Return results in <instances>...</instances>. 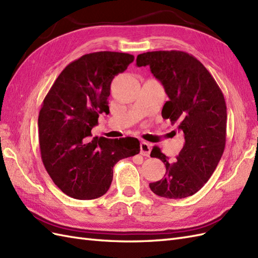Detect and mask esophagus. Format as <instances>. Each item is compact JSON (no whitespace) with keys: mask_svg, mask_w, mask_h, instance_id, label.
Instances as JSON below:
<instances>
[{"mask_svg":"<svg viewBox=\"0 0 258 258\" xmlns=\"http://www.w3.org/2000/svg\"><path fill=\"white\" fill-rule=\"evenodd\" d=\"M140 151H141V154L144 156H149L150 152H151V144L149 142L146 141H142L140 144Z\"/></svg>","mask_w":258,"mask_h":258,"instance_id":"obj_1","label":"esophagus"}]
</instances>
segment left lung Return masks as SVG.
I'll use <instances>...</instances> for the list:
<instances>
[{"mask_svg":"<svg viewBox=\"0 0 258 258\" xmlns=\"http://www.w3.org/2000/svg\"><path fill=\"white\" fill-rule=\"evenodd\" d=\"M137 66H149L164 86L169 99L162 117L176 123L185 139L173 163L160 148L152 149L151 158L164 163L166 173L150 184L151 190L168 199L191 196L211 177L225 148L227 105L222 91L202 62L184 51L141 53Z\"/></svg>","mask_w":258,"mask_h":258,"instance_id":"left-lung-1","label":"left lung"}]
</instances>
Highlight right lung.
Instances as JSON below:
<instances>
[{"mask_svg":"<svg viewBox=\"0 0 258 258\" xmlns=\"http://www.w3.org/2000/svg\"><path fill=\"white\" fill-rule=\"evenodd\" d=\"M129 53L99 51L68 64L41 104L38 117L43 165L68 196L90 200L107 192L112 167L140 152L136 138H93L98 116L108 112L110 84L134 62Z\"/></svg>","mask_w":258,"mask_h":258,"instance_id":"right-lung-1","label":"right lung"}]
</instances>
